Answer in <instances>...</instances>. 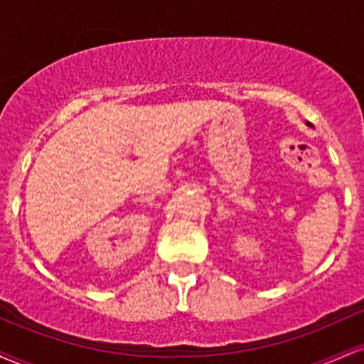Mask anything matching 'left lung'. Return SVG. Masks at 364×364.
Listing matches in <instances>:
<instances>
[{
	"mask_svg": "<svg viewBox=\"0 0 364 364\" xmlns=\"http://www.w3.org/2000/svg\"><path fill=\"white\" fill-rule=\"evenodd\" d=\"M308 124H310V123H308ZM310 127H311V124H310Z\"/></svg>",
	"mask_w": 364,
	"mask_h": 364,
	"instance_id": "8db88e82",
	"label": "left lung"
}]
</instances>
